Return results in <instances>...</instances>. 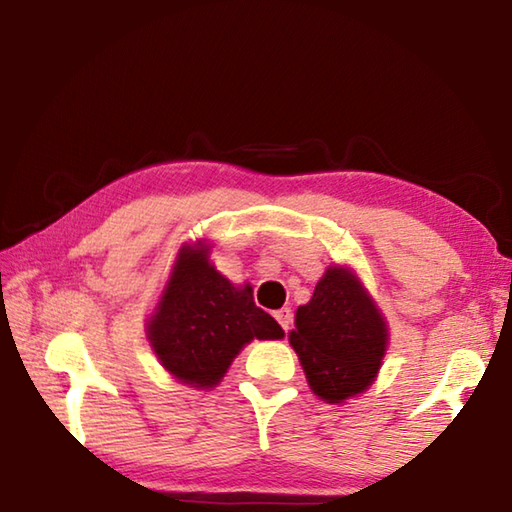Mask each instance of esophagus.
<instances>
[{
    "mask_svg": "<svg viewBox=\"0 0 512 512\" xmlns=\"http://www.w3.org/2000/svg\"><path fill=\"white\" fill-rule=\"evenodd\" d=\"M273 316H275L277 323H280V327L284 329V332H289V329H291V320H293L291 309H289V307H282V309H277Z\"/></svg>",
    "mask_w": 512,
    "mask_h": 512,
    "instance_id": "1",
    "label": "esophagus"
}]
</instances>
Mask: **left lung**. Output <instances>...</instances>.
Returning a JSON list of instances; mask_svg holds the SVG:
<instances>
[{"label":"left lung","instance_id":"8db88e82","mask_svg":"<svg viewBox=\"0 0 512 512\" xmlns=\"http://www.w3.org/2000/svg\"><path fill=\"white\" fill-rule=\"evenodd\" d=\"M388 323L350 266L332 264L314 296L296 311L289 343L309 388L327 404L361 395L377 379L388 350Z\"/></svg>","mask_w":512,"mask_h":512}]
</instances>
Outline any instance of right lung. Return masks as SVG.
I'll return each mask as SVG.
<instances>
[{"label": "right lung", "instance_id": "1", "mask_svg": "<svg viewBox=\"0 0 512 512\" xmlns=\"http://www.w3.org/2000/svg\"><path fill=\"white\" fill-rule=\"evenodd\" d=\"M207 239L185 241L169 268L146 339L160 366L189 388L219 386L250 341H277L284 329L259 309L248 282L232 284L210 262Z\"/></svg>", "mask_w": 512, "mask_h": 512}]
</instances>
